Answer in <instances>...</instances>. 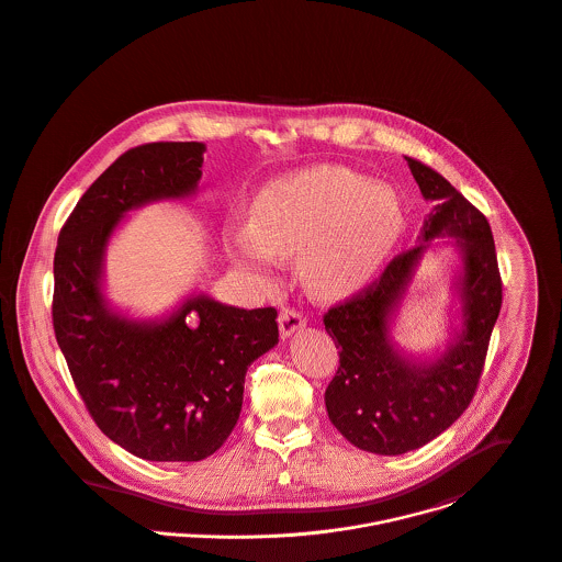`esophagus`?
<instances>
[{
  "label": "esophagus",
  "instance_id": "1",
  "mask_svg": "<svg viewBox=\"0 0 562 562\" xmlns=\"http://www.w3.org/2000/svg\"><path fill=\"white\" fill-rule=\"evenodd\" d=\"M278 324H280V335H282V338H289L306 326V319L295 308H282L280 317H278Z\"/></svg>",
  "mask_w": 562,
  "mask_h": 562
}]
</instances>
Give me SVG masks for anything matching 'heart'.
Here are the masks:
<instances>
[{
    "label": "heart",
    "mask_w": 562,
    "mask_h": 562,
    "mask_svg": "<svg viewBox=\"0 0 562 562\" xmlns=\"http://www.w3.org/2000/svg\"><path fill=\"white\" fill-rule=\"evenodd\" d=\"M406 229V209L389 184L345 167H317L265 187L247 227H232L238 258L265 265L297 256L306 286L337 295L362 284L393 254Z\"/></svg>",
    "instance_id": "obj_1"
}]
</instances>
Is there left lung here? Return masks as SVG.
<instances>
[{
	"mask_svg": "<svg viewBox=\"0 0 562 562\" xmlns=\"http://www.w3.org/2000/svg\"><path fill=\"white\" fill-rule=\"evenodd\" d=\"M406 160L432 204L419 245L395 256L378 280L324 315L340 362L326 389L328 417L353 448L380 456L424 448L467 411L502 308V278L486 217L441 173L415 158ZM443 235L454 238L463 262L454 281L461 328L446 352L417 359L392 340L390 324L423 256Z\"/></svg>",
	"mask_w": 562,
	"mask_h": 562,
	"instance_id": "obj_1",
	"label": "left lung"
}]
</instances>
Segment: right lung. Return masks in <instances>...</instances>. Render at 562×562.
Instances as JSON below:
<instances>
[{
	"label": "right lung",
	"mask_w": 562,
	"mask_h": 562,
	"mask_svg": "<svg viewBox=\"0 0 562 562\" xmlns=\"http://www.w3.org/2000/svg\"><path fill=\"white\" fill-rule=\"evenodd\" d=\"M204 143H147L89 187L58 236L54 333L98 428L130 453L198 462L234 430L247 367L278 345L276 308H234L200 293L162 319H130L104 295L119 222L198 191Z\"/></svg>",
	"instance_id": "add662e5"
}]
</instances>
